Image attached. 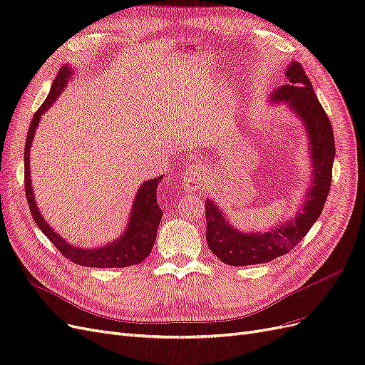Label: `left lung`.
Listing matches in <instances>:
<instances>
[{
  "label": "left lung",
  "instance_id": "obj_1",
  "mask_svg": "<svg viewBox=\"0 0 365 365\" xmlns=\"http://www.w3.org/2000/svg\"><path fill=\"white\" fill-rule=\"evenodd\" d=\"M286 81L288 82L279 88L274 98L288 102L297 115L304 121L311 138L314 184L307 193L303 210L297 213L295 219L268 233H240L228 224L220 210L207 200L205 236L208 248L220 262L233 267L264 263L289 252L297 244H300L322 215L330 190L335 158L332 125L317 98L302 63H291V67L286 70Z\"/></svg>",
  "mask_w": 365,
  "mask_h": 365
}]
</instances>
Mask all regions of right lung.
<instances>
[{
  "mask_svg": "<svg viewBox=\"0 0 365 365\" xmlns=\"http://www.w3.org/2000/svg\"><path fill=\"white\" fill-rule=\"evenodd\" d=\"M70 68L63 67L56 76V81L51 85V91L46 102L41 105V108L33 115L30 123L26 148H24V187L27 195V202L30 207V213L35 219L36 225L41 231L46 235L56 247L63 257L68 260L82 264V267H91V268H125L130 264H137L145 260L153 247V242L157 239V230L160 225V220L163 216V210L158 207L157 202V190L158 184L161 182L163 176L146 181L141 185L138 195L135 196L134 207H132V215L126 233H123L114 244H109L108 247L97 248V250H82L74 245H70L65 242L59 235L48 227V224L41 216L39 210L35 204V197H33L31 185H30V146L33 135L38 128L39 118L42 113H46L51 106V103L56 101L61 94L62 88L70 77Z\"/></svg>",
  "mask_w": 365,
  "mask_h": 365,
  "instance_id": "right-lung-1",
  "label": "right lung"
}]
</instances>
